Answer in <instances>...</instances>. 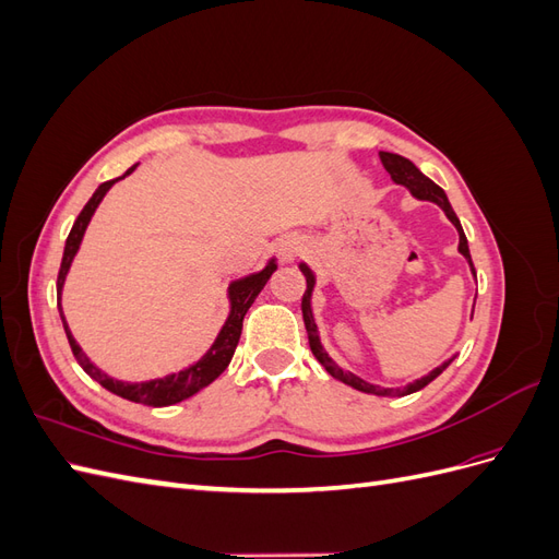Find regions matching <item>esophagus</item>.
<instances>
[{"mask_svg":"<svg viewBox=\"0 0 559 559\" xmlns=\"http://www.w3.org/2000/svg\"><path fill=\"white\" fill-rule=\"evenodd\" d=\"M300 249H302V245H300V240H296V238H286V240H282V245H280L282 259H294V257H298Z\"/></svg>","mask_w":559,"mask_h":559,"instance_id":"1","label":"esophagus"}]
</instances>
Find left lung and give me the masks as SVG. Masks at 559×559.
Here are the masks:
<instances>
[{
  "mask_svg": "<svg viewBox=\"0 0 559 559\" xmlns=\"http://www.w3.org/2000/svg\"><path fill=\"white\" fill-rule=\"evenodd\" d=\"M380 158H382V163H384V167H386L389 177H392V181H394L396 186H403V189H408L411 195L417 198V200L436 202V205L445 212V216L450 218L452 226L456 228V233H460V247H456V249H460L462 257L468 261L471 273L476 275V267H473V261H471V251H468V242H466L464 228H462V224H460V218H456V214H454V210H452V205H450V200H448V195H445V191L441 189V186L433 183L427 175H421V173L417 170V165L411 163L408 158H403V156H399V154H389V151H380ZM298 267H300V273L306 275V282H308V289H306V294H302V321H306V329H308L310 349H312V354H314V359H317L321 366H324L326 373L333 376L335 380L345 382V384L352 386V389H359V392H364V394H376V396H408V394L419 392V389L427 386L431 380H436V378L441 376L443 370L454 361V357H450V359L443 361L441 366H436V368L431 370V373H427L425 378H417V380L408 382L405 386H380V384H370V382L361 380L359 376L349 373V370H343L341 366H337V364L329 357V352L324 349V345H321V337H319V331H317V321H314V314H312V294H314V286H317V275L312 273V267H310L306 261H300ZM471 317H473V312H471Z\"/></svg>",
  "mask_w": 559,
  "mask_h": 559,
  "instance_id": "left-lung-1",
  "label": "left lung"
}]
</instances>
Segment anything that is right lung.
<instances>
[{
	"label": "right lung",
	"mask_w": 559,
	"mask_h": 559,
	"mask_svg": "<svg viewBox=\"0 0 559 559\" xmlns=\"http://www.w3.org/2000/svg\"><path fill=\"white\" fill-rule=\"evenodd\" d=\"M140 163H134L132 167H128V173L116 177L111 181L99 183L93 198L86 202V207L81 210V214L76 216V222L67 235V242H64V253H62V263H60V273H58V312L62 319V326L67 333V341H70V347L74 352V357L79 361V366L86 370V373L103 384L105 389H109L111 394L134 401V403H144V405H154V408H165V405H175L179 401H186L189 396L198 394L202 386H207L210 382H214L218 376L224 373L228 368L235 347L240 343V333H242V319L247 314V310L251 308V302L257 300V296L261 294L263 286L267 284V280L273 277V273L277 270V259H267L265 265L259 270V273H251L245 275L240 280H235L228 284V317L224 321V326L218 329L214 343L210 345V349L202 354L198 361H193L191 366H186L179 373H167L163 378H151V380H142V382H130V380H118L107 376L103 368H97L86 354H83L81 345L74 341V335L70 331V324H67L64 312H62V289H64V280L70 275V267L76 259V253L81 249L83 242V235H86V228L91 224V218L95 214V210L99 207V202L105 200V195L109 193L111 186L116 181L126 179L128 175L134 173V167Z\"/></svg>",
	"instance_id": "add662e5"
}]
</instances>
